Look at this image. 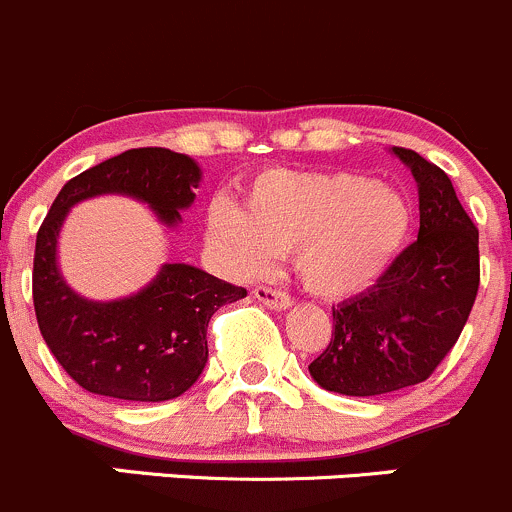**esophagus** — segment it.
I'll return each mask as SVG.
<instances>
[{"mask_svg":"<svg viewBox=\"0 0 512 512\" xmlns=\"http://www.w3.org/2000/svg\"><path fill=\"white\" fill-rule=\"evenodd\" d=\"M254 298L261 300L263 305H268V308L273 310H286L291 308V295L283 293V291H276V288H268V286H258L254 288Z\"/></svg>","mask_w":512,"mask_h":512,"instance_id":"1","label":"esophagus"}]
</instances>
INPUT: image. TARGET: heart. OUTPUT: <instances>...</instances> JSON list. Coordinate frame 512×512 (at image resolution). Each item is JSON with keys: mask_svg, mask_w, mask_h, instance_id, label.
I'll list each match as a JSON object with an SVG mask.
<instances>
[{"mask_svg": "<svg viewBox=\"0 0 512 512\" xmlns=\"http://www.w3.org/2000/svg\"><path fill=\"white\" fill-rule=\"evenodd\" d=\"M207 229L239 276H261L293 251L303 286L342 300L367 291L397 261L412 207L402 192L357 172L268 170L246 189L244 212L214 202Z\"/></svg>", "mask_w": 512, "mask_h": 512, "instance_id": "b5f03b06", "label": "heart"}]
</instances>
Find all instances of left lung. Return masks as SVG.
<instances>
[{
    "label": "left lung",
    "instance_id": "1",
    "mask_svg": "<svg viewBox=\"0 0 512 512\" xmlns=\"http://www.w3.org/2000/svg\"><path fill=\"white\" fill-rule=\"evenodd\" d=\"M419 187V236L365 293L333 308L315 382L347 397H377L424 382L456 345L481 283L478 229L449 175L419 152L394 147Z\"/></svg>",
    "mask_w": 512,
    "mask_h": 512
}]
</instances>
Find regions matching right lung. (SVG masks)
Returning <instances> with one entry per match:
<instances>
[{"label":"right lung","instance_id":"obj_1","mask_svg":"<svg viewBox=\"0 0 512 512\" xmlns=\"http://www.w3.org/2000/svg\"><path fill=\"white\" fill-rule=\"evenodd\" d=\"M197 162L165 147L125 150L68 179L36 234L34 310L46 345L83 389L125 402H167L187 392L207 365V328L221 305L244 298L202 268L165 263L140 293L96 303L73 293L56 266V239L73 204L96 194H128L177 226L194 202Z\"/></svg>","mask_w":512,"mask_h":512}]
</instances>
